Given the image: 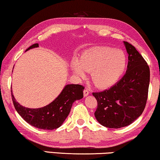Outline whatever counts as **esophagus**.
<instances>
[{"instance_id": "1", "label": "esophagus", "mask_w": 160, "mask_h": 160, "mask_svg": "<svg viewBox=\"0 0 160 160\" xmlns=\"http://www.w3.org/2000/svg\"><path fill=\"white\" fill-rule=\"evenodd\" d=\"M89 94V89H85L84 90V97H86V96H87Z\"/></svg>"}]
</instances>
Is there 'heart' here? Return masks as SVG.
Wrapping results in <instances>:
<instances>
[{
  "instance_id": "b5f03b06",
  "label": "heart",
  "mask_w": 160,
  "mask_h": 160,
  "mask_svg": "<svg viewBox=\"0 0 160 160\" xmlns=\"http://www.w3.org/2000/svg\"><path fill=\"white\" fill-rule=\"evenodd\" d=\"M128 58L122 50L109 47H95L86 50L79 60H73L71 68L78 76L91 72L93 84L98 88H107L119 80L125 71Z\"/></svg>"
}]
</instances>
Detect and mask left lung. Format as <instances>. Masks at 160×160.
I'll return each instance as SVG.
<instances>
[{"label":"left lung","mask_w":160,"mask_h":160,"mask_svg":"<svg viewBox=\"0 0 160 160\" xmlns=\"http://www.w3.org/2000/svg\"><path fill=\"white\" fill-rule=\"evenodd\" d=\"M124 43L129 54L126 73L110 89L92 93L98 102L96 119L108 128L132 124L142 114L148 98L149 67L132 44Z\"/></svg>","instance_id":"obj_1"}]
</instances>
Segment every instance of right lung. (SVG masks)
<instances>
[{"instance_id":"add662e5","label":"right lung","mask_w":160,"mask_h":160,"mask_svg":"<svg viewBox=\"0 0 160 160\" xmlns=\"http://www.w3.org/2000/svg\"><path fill=\"white\" fill-rule=\"evenodd\" d=\"M34 43L26 49L38 47ZM84 87L80 84H68L58 97L43 108H28L16 101L12 92V101L17 113L30 125L41 130H54L62 125L68 116L73 102L83 98Z\"/></svg>"}]
</instances>
